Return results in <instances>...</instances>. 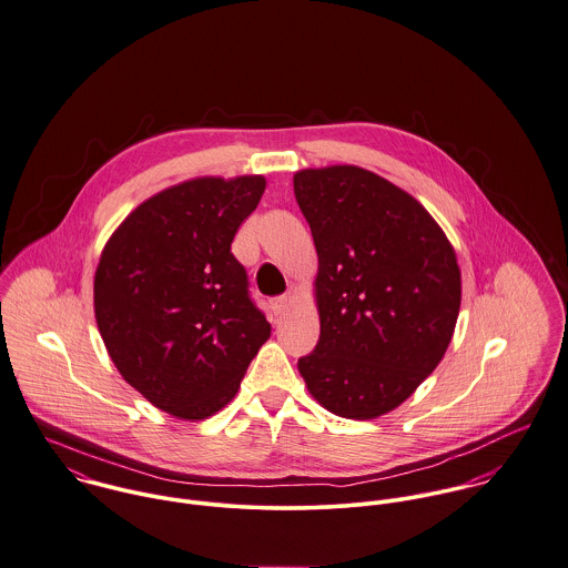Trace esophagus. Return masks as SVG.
<instances>
[{"mask_svg":"<svg viewBox=\"0 0 568 568\" xmlns=\"http://www.w3.org/2000/svg\"><path fill=\"white\" fill-rule=\"evenodd\" d=\"M270 305H272V312L276 315L285 314L287 310H290V305H292V296H276V298H272L270 301Z\"/></svg>","mask_w":568,"mask_h":568,"instance_id":"esophagus-1","label":"esophagus"}]
</instances>
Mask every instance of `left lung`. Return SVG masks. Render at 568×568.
<instances>
[{"label":"left lung","mask_w":568,"mask_h":568,"mask_svg":"<svg viewBox=\"0 0 568 568\" xmlns=\"http://www.w3.org/2000/svg\"><path fill=\"white\" fill-rule=\"evenodd\" d=\"M294 193L314 235L320 312V339L298 371L331 414L377 418L448 348L462 303L457 256L416 197L368 170H303Z\"/></svg>","instance_id":"8db88e82"}]
</instances>
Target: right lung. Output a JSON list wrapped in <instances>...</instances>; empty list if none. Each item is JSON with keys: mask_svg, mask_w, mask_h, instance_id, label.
Returning <instances> with one entry per match:
<instances>
[{"mask_svg": "<svg viewBox=\"0 0 568 568\" xmlns=\"http://www.w3.org/2000/svg\"><path fill=\"white\" fill-rule=\"evenodd\" d=\"M263 176L193 179L139 204L106 242L95 320L120 375L154 407L204 420L240 389L270 322L251 298L233 237Z\"/></svg>", "mask_w": 568, "mask_h": 568, "instance_id": "obj_1", "label": "right lung"}]
</instances>
